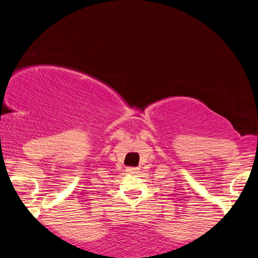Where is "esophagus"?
<instances>
[{
    "instance_id": "obj_1",
    "label": "esophagus",
    "mask_w": 258,
    "mask_h": 258,
    "mask_svg": "<svg viewBox=\"0 0 258 258\" xmlns=\"http://www.w3.org/2000/svg\"><path fill=\"white\" fill-rule=\"evenodd\" d=\"M139 170H140V168H134V167H130V168L126 169V171H128L129 174H137Z\"/></svg>"
}]
</instances>
